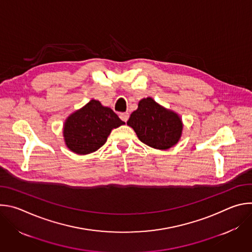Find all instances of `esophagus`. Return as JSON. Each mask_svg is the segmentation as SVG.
<instances>
[{
	"label": "esophagus",
	"instance_id": "1",
	"mask_svg": "<svg viewBox=\"0 0 252 252\" xmlns=\"http://www.w3.org/2000/svg\"><path fill=\"white\" fill-rule=\"evenodd\" d=\"M120 118H121L122 121L127 122V120H128V118H129V115H128V113H121V114H120Z\"/></svg>",
	"mask_w": 252,
	"mask_h": 252
}]
</instances>
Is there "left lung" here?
Returning a JSON list of instances; mask_svg holds the SVG:
<instances>
[{"label": "left lung", "mask_w": 252, "mask_h": 252, "mask_svg": "<svg viewBox=\"0 0 252 252\" xmlns=\"http://www.w3.org/2000/svg\"><path fill=\"white\" fill-rule=\"evenodd\" d=\"M126 124L133 128L141 142L157 150H167L176 145L184 127L181 117L152 97L139 100L137 110L130 115Z\"/></svg>", "instance_id": "8db88e82"}]
</instances>
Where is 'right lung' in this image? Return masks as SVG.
Returning a JSON list of instances; mask_svg holds the SVG:
<instances>
[{"mask_svg": "<svg viewBox=\"0 0 252 252\" xmlns=\"http://www.w3.org/2000/svg\"><path fill=\"white\" fill-rule=\"evenodd\" d=\"M125 125L110 107L92 99L71 114L63 125V139L75 154L88 155L102 147L114 128Z\"/></svg>", "mask_w": 252, "mask_h": 252, "instance_id": "obj_1", "label": "right lung"}]
</instances>
